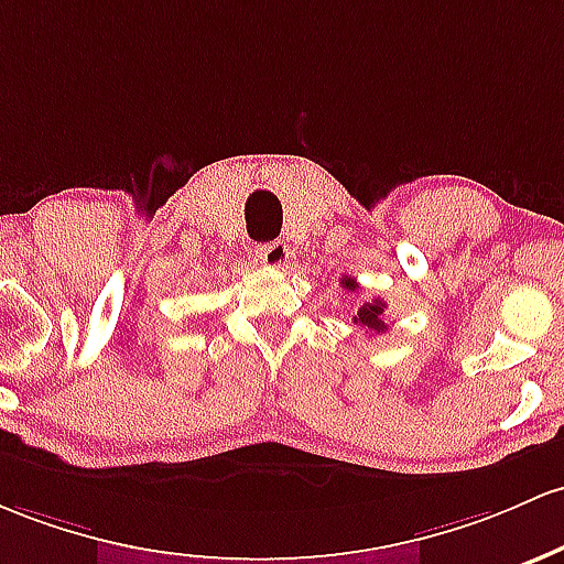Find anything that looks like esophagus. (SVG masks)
Listing matches in <instances>:
<instances>
[{"mask_svg":"<svg viewBox=\"0 0 564 564\" xmlns=\"http://www.w3.org/2000/svg\"><path fill=\"white\" fill-rule=\"evenodd\" d=\"M289 246L281 243V240H272V243H264L257 249V259L259 264H264V268H283V264L289 262Z\"/></svg>","mask_w":564,"mask_h":564,"instance_id":"1","label":"esophagus"}]
</instances>
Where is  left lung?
Returning <instances> with one entry per match:
<instances>
[{
	"mask_svg": "<svg viewBox=\"0 0 564 564\" xmlns=\"http://www.w3.org/2000/svg\"><path fill=\"white\" fill-rule=\"evenodd\" d=\"M345 286H348V289H356V281H352V278H345ZM386 307H388L386 302H382L380 296H377V300L367 302V305L358 307V313L352 315V324L364 326V329H367V332H375V334L386 332V329H388V324H386V318H382V315H386Z\"/></svg>",
	"mask_w": 564,
	"mask_h": 564,
	"instance_id": "left-lung-1",
	"label": "left lung"
}]
</instances>
